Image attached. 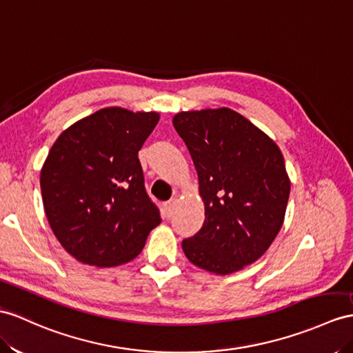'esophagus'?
<instances>
[{
  "label": "esophagus",
  "instance_id": "obj_1",
  "mask_svg": "<svg viewBox=\"0 0 353 353\" xmlns=\"http://www.w3.org/2000/svg\"><path fill=\"white\" fill-rule=\"evenodd\" d=\"M175 199H170L169 202H165V205H163V212H165L166 217H172V214H174L175 210Z\"/></svg>",
  "mask_w": 353,
  "mask_h": 353
}]
</instances>
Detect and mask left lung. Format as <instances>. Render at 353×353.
Returning a JSON list of instances; mask_svg holds the SVG:
<instances>
[{
    "mask_svg": "<svg viewBox=\"0 0 353 353\" xmlns=\"http://www.w3.org/2000/svg\"><path fill=\"white\" fill-rule=\"evenodd\" d=\"M199 176L205 203L201 230L183 239L187 259L230 274L268 250L285 220L290 183L279 147L228 108L174 117Z\"/></svg>",
    "mask_w": 353,
    "mask_h": 353,
    "instance_id": "1",
    "label": "left lung"
}]
</instances>
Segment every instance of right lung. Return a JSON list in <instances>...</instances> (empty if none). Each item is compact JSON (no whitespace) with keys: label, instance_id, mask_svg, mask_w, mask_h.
I'll return each instance as SVG.
<instances>
[{"label":"right lung","instance_id":"add662e5","mask_svg":"<svg viewBox=\"0 0 353 353\" xmlns=\"http://www.w3.org/2000/svg\"><path fill=\"white\" fill-rule=\"evenodd\" d=\"M156 112L106 108L59 134L40 174L50 229L79 262L125 263L142 252L160 211L145 190L137 152Z\"/></svg>","mask_w":353,"mask_h":353}]
</instances>
